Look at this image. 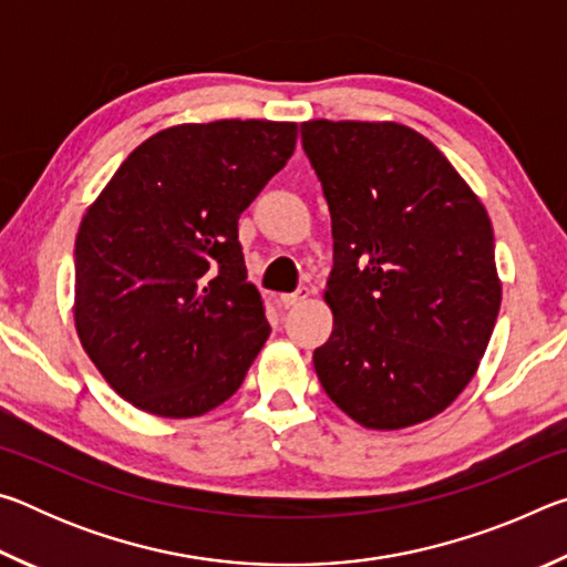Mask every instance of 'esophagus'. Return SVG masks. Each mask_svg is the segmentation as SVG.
<instances>
[{"label": "esophagus", "mask_w": 567, "mask_h": 567, "mask_svg": "<svg viewBox=\"0 0 567 567\" xmlns=\"http://www.w3.org/2000/svg\"><path fill=\"white\" fill-rule=\"evenodd\" d=\"M307 297H310V287H300V290H295V292H285V295H280V305H285V307H295V305L305 302Z\"/></svg>", "instance_id": "1"}]
</instances>
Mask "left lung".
<instances>
[{
    "label": "left lung",
    "instance_id": "obj_1",
    "mask_svg": "<svg viewBox=\"0 0 567 567\" xmlns=\"http://www.w3.org/2000/svg\"><path fill=\"white\" fill-rule=\"evenodd\" d=\"M332 217L315 372L370 430L435 417L473 380L501 310L493 225L447 157L398 122H302Z\"/></svg>",
    "mask_w": 567,
    "mask_h": 567
}]
</instances>
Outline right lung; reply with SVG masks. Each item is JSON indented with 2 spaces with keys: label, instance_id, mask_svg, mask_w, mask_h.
Segmentation results:
<instances>
[{
  "label": "right lung",
  "instance_id": "add662e5",
  "mask_svg": "<svg viewBox=\"0 0 567 567\" xmlns=\"http://www.w3.org/2000/svg\"><path fill=\"white\" fill-rule=\"evenodd\" d=\"M295 142V122L177 124L142 142L82 217L76 334L134 408L197 417L243 385L270 324L237 219Z\"/></svg>",
  "mask_w": 567,
  "mask_h": 567
}]
</instances>
